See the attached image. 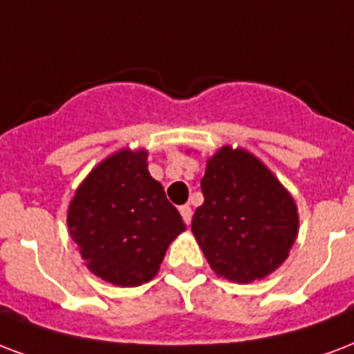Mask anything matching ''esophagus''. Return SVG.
<instances>
[{
  "mask_svg": "<svg viewBox=\"0 0 354 354\" xmlns=\"http://www.w3.org/2000/svg\"><path fill=\"white\" fill-rule=\"evenodd\" d=\"M180 213H182V217H183V223L185 225H189L191 223V217H193V212H191V206H180Z\"/></svg>",
  "mask_w": 354,
  "mask_h": 354,
  "instance_id": "34e87169",
  "label": "esophagus"
}]
</instances>
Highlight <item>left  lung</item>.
<instances>
[{"label":"left lung","instance_id":"left-lung-1","mask_svg":"<svg viewBox=\"0 0 354 354\" xmlns=\"http://www.w3.org/2000/svg\"><path fill=\"white\" fill-rule=\"evenodd\" d=\"M204 204L191 230L221 277L249 284L282 263L295 243L299 217L290 193L260 159L221 148L201 180Z\"/></svg>","mask_w":354,"mask_h":354}]
</instances>
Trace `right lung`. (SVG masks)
Segmentation results:
<instances>
[{
	"instance_id": "right-lung-1",
	"label": "right lung",
	"mask_w": 354,
	"mask_h": 354,
	"mask_svg": "<svg viewBox=\"0 0 354 354\" xmlns=\"http://www.w3.org/2000/svg\"><path fill=\"white\" fill-rule=\"evenodd\" d=\"M68 228L88 269L124 288L152 280L169 243L185 230L150 176L145 150H120L88 174L70 202Z\"/></svg>"
}]
</instances>
